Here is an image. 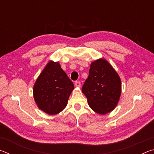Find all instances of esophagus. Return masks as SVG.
Wrapping results in <instances>:
<instances>
[{
    "mask_svg": "<svg viewBox=\"0 0 154 154\" xmlns=\"http://www.w3.org/2000/svg\"><path fill=\"white\" fill-rule=\"evenodd\" d=\"M75 86H76V87H80L81 86V82H75Z\"/></svg>",
    "mask_w": 154,
    "mask_h": 154,
    "instance_id": "34e87169",
    "label": "esophagus"
}]
</instances>
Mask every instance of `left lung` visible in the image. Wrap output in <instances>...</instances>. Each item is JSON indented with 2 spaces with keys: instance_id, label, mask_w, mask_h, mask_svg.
Here are the masks:
<instances>
[{
  "instance_id": "8db88e82",
  "label": "left lung",
  "mask_w": 154,
  "mask_h": 154,
  "mask_svg": "<svg viewBox=\"0 0 154 154\" xmlns=\"http://www.w3.org/2000/svg\"><path fill=\"white\" fill-rule=\"evenodd\" d=\"M121 89L120 78L107 61L99 59L91 64L82 92L92 110L99 114L113 110L120 97Z\"/></svg>"
}]
</instances>
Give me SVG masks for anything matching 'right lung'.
<instances>
[{
  "instance_id": "obj_1",
  "label": "right lung",
  "mask_w": 154,
  "mask_h": 154,
  "mask_svg": "<svg viewBox=\"0 0 154 154\" xmlns=\"http://www.w3.org/2000/svg\"><path fill=\"white\" fill-rule=\"evenodd\" d=\"M73 88V83L58 62L51 61L36 79L34 98L38 108L49 115H55L66 107Z\"/></svg>"
}]
</instances>
